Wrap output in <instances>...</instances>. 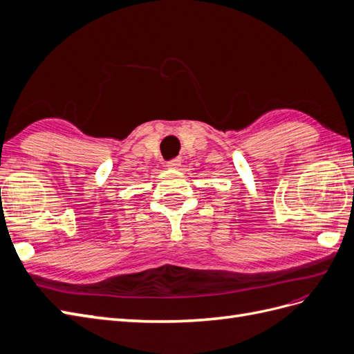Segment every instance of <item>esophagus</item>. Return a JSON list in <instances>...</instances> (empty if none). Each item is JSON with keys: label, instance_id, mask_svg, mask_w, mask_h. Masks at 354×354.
<instances>
[{"label": "esophagus", "instance_id": "obj_1", "mask_svg": "<svg viewBox=\"0 0 354 354\" xmlns=\"http://www.w3.org/2000/svg\"><path fill=\"white\" fill-rule=\"evenodd\" d=\"M167 167L171 168V169H176L180 167V159H173V160H168L167 162Z\"/></svg>", "mask_w": 354, "mask_h": 354}]
</instances>
